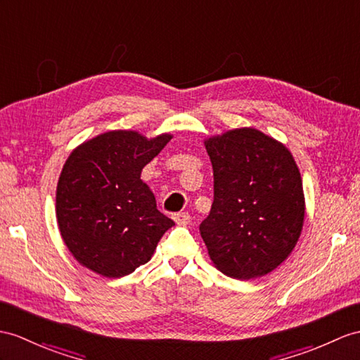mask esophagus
<instances>
[{"label": "esophagus", "mask_w": 360, "mask_h": 360, "mask_svg": "<svg viewBox=\"0 0 360 360\" xmlns=\"http://www.w3.org/2000/svg\"><path fill=\"white\" fill-rule=\"evenodd\" d=\"M172 218H174V221L180 226H185L191 221V215L188 212H177L172 215Z\"/></svg>", "instance_id": "esophagus-1"}]
</instances>
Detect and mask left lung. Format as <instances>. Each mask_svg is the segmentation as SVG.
Masks as SVG:
<instances>
[{
	"label": "left lung",
	"mask_w": 360,
	"mask_h": 360,
	"mask_svg": "<svg viewBox=\"0 0 360 360\" xmlns=\"http://www.w3.org/2000/svg\"><path fill=\"white\" fill-rule=\"evenodd\" d=\"M214 169V203L200 233L224 275L259 278L295 249L302 231V179L292 153L255 128L205 140Z\"/></svg>",
	"instance_id": "8db88e82"
}]
</instances>
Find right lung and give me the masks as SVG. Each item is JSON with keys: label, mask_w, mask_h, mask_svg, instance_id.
<instances>
[{"label": "right lung", "mask_w": 360, "mask_h": 360, "mask_svg": "<svg viewBox=\"0 0 360 360\" xmlns=\"http://www.w3.org/2000/svg\"><path fill=\"white\" fill-rule=\"evenodd\" d=\"M172 139L108 131L68 155L56 188L59 232L79 264L105 278H122L146 264L174 226L140 179Z\"/></svg>", "instance_id": "add662e5"}]
</instances>
